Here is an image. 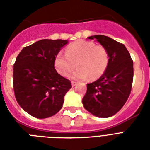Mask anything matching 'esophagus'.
<instances>
[{"label": "esophagus", "instance_id": "obj_1", "mask_svg": "<svg viewBox=\"0 0 150 150\" xmlns=\"http://www.w3.org/2000/svg\"><path fill=\"white\" fill-rule=\"evenodd\" d=\"M76 85H77V82H74V81L71 82V86H76Z\"/></svg>", "mask_w": 150, "mask_h": 150}]
</instances>
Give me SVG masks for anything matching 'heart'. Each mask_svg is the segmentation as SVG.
Here are the masks:
<instances>
[{"label": "heart", "mask_w": 150, "mask_h": 150, "mask_svg": "<svg viewBox=\"0 0 150 150\" xmlns=\"http://www.w3.org/2000/svg\"><path fill=\"white\" fill-rule=\"evenodd\" d=\"M76 64L79 68L71 75L72 79L85 80L89 77L96 79L108 66V51L93 42L79 40L68 46L65 54L58 53L54 60L55 68L62 76H68L76 67Z\"/></svg>", "instance_id": "obj_1"}]
</instances>
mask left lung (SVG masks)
<instances>
[{
    "mask_svg": "<svg viewBox=\"0 0 150 150\" xmlns=\"http://www.w3.org/2000/svg\"><path fill=\"white\" fill-rule=\"evenodd\" d=\"M96 40L107 49L109 64L101 77L87 84L82 98L85 109L99 117H109L122 108L131 93L133 81V61L125 46L108 36L95 35Z\"/></svg>",
    "mask_w": 150,
    "mask_h": 150,
    "instance_id": "8db88e82",
    "label": "left lung"
}]
</instances>
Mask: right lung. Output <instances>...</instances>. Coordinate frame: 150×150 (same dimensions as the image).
Listing matches in <instances>:
<instances>
[{"mask_svg": "<svg viewBox=\"0 0 150 150\" xmlns=\"http://www.w3.org/2000/svg\"><path fill=\"white\" fill-rule=\"evenodd\" d=\"M63 40H41L25 47L16 57L13 68L15 98L25 111L36 118L56 114L71 82L57 72L54 60L64 46Z\"/></svg>", "mask_w": 150, "mask_h": 150, "instance_id": "right-lung-1", "label": "right lung"}]
</instances>
